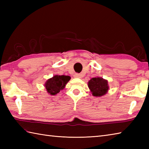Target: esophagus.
<instances>
[{"instance_id":"34e87169","label":"esophagus","mask_w":149,"mask_h":149,"mask_svg":"<svg viewBox=\"0 0 149 149\" xmlns=\"http://www.w3.org/2000/svg\"><path fill=\"white\" fill-rule=\"evenodd\" d=\"M74 76L75 78H81V75L80 74H77H77H74Z\"/></svg>"}]
</instances>
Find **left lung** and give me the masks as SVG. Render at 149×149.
<instances>
[{
    "label": "left lung",
    "mask_w": 149,
    "mask_h": 149,
    "mask_svg": "<svg viewBox=\"0 0 149 149\" xmlns=\"http://www.w3.org/2000/svg\"><path fill=\"white\" fill-rule=\"evenodd\" d=\"M88 88L95 97H101L106 94L109 89L108 82L102 77H93L88 81Z\"/></svg>",
    "instance_id": "left-lung-1"
}]
</instances>
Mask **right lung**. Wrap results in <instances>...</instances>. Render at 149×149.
<instances>
[{"instance_id": "add662e5", "label": "right lung", "mask_w": 149, "mask_h": 149, "mask_svg": "<svg viewBox=\"0 0 149 149\" xmlns=\"http://www.w3.org/2000/svg\"><path fill=\"white\" fill-rule=\"evenodd\" d=\"M70 79V77L68 75H56L46 81L45 87L48 93L52 95H55L60 91L64 89Z\"/></svg>"}]
</instances>
